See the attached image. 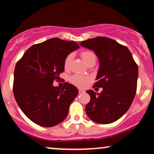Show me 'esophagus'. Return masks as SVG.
<instances>
[{
  "label": "esophagus",
  "instance_id": "obj_1",
  "mask_svg": "<svg viewBox=\"0 0 154 154\" xmlns=\"http://www.w3.org/2000/svg\"><path fill=\"white\" fill-rule=\"evenodd\" d=\"M85 93L84 90H82V89H79V94H81V93Z\"/></svg>",
  "mask_w": 154,
  "mask_h": 154
}]
</instances>
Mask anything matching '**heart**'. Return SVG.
Returning <instances> with one entry per match:
<instances>
[{
  "instance_id": "1",
  "label": "heart",
  "mask_w": 154,
  "mask_h": 154,
  "mask_svg": "<svg viewBox=\"0 0 154 154\" xmlns=\"http://www.w3.org/2000/svg\"><path fill=\"white\" fill-rule=\"evenodd\" d=\"M80 56L82 58L85 63L88 66H94L96 62V56L95 53L91 51H83L80 53ZM73 59V54H70L65 58L63 61V67L65 69H69L71 66V63ZM69 81L74 85L79 88H85L90 82V78L88 77L81 75H73L69 78Z\"/></svg>"
}]
</instances>
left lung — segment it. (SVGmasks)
Masks as SVG:
<instances>
[{"label":"left lung","instance_id":"1","mask_svg":"<svg viewBox=\"0 0 154 154\" xmlns=\"http://www.w3.org/2000/svg\"><path fill=\"white\" fill-rule=\"evenodd\" d=\"M79 45L94 51L98 57L99 69L93 88H103L100 93L86 91L91 96L86 114L96 123L114 122L128 111L135 98L137 65L128 48L111 38L97 37Z\"/></svg>","mask_w":154,"mask_h":154}]
</instances>
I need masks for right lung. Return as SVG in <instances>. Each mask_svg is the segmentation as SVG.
<instances>
[{
  "mask_svg": "<svg viewBox=\"0 0 154 154\" xmlns=\"http://www.w3.org/2000/svg\"><path fill=\"white\" fill-rule=\"evenodd\" d=\"M79 48L74 41L51 38L31 46L17 62L14 95L21 110L34 123L50 128L66 119L79 91L68 82L61 89L53 83L64 71L65 58Z\"/></svg>",
  "mask_w": 154,
  "mask_h": 154,
  "instance_id": "1",
  "label": "right lung"
}]
</instances>
